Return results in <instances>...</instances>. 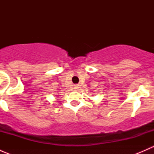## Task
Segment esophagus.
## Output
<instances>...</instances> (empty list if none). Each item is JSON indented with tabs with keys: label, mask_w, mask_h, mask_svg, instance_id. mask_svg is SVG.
<instances>
[{
	"label": "esophagus",
	"mask_w": 154,
	"mask_h": 154,
	"mask_svg": "<svg viewBox=\"0 0 154 154\" xmlns=\"http://www.w3.org/2000/svg\"><path fill=\"white\" fill-rule=\"evenodd\" d=\"M75 88H78V87H77V86H75Z\"/></svg>",
	"instance_id": "34e87169"
}]
</instances>
